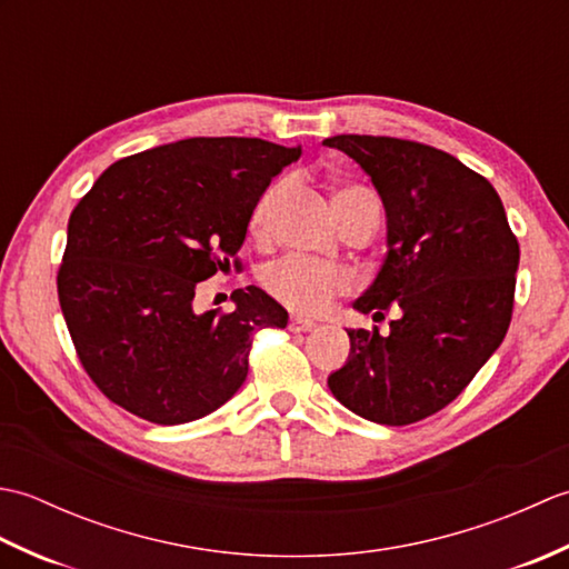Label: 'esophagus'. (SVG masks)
<instances>
[{
    "label": "esophagus",
    "instance_id": "34e87169",
    "mask_svg": "<svg viewBox=\"0 0 569 569\" xmlns=\"http://www.w3.org/2000/svg\"><path fill=\"white\" fill-rule=\"evenodd\" d=\"M312 328H316V322L308 320V318L291 316V320H288V330H291V332H310Z\"/></svg>",
    "mask_w": 569,
    "mask_h": 569
}]
</instances>
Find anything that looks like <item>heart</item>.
Segmentation results:
<instances>
[{"label": "heart", "mask_w": 569, "mask_h": 569, "mask_svg": "<svg viewBox=\"0 0 569 569\" xmlns=\"http://www.w3.org/2000/svg\"><path fill=\"white\" fill-rule=\"evenodd\" d=\"M283 192V183H276L259 198L257 208L251 212V232L263 237L269 232L271 222V210ZM377 200L373 192L361 186H345L335 192L337 212L345 208L347 202L352 200ZM263 286L269 288V293L281 300L296 312H303V316H320V312L332 306L337 296H345L355 288V276L352 271L342 269V266H328L318 263L303 257H288L278 261L263 271Z\"/></svg>", "instance_id": "obj_1"}]
</instances>
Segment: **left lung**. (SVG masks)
Here are the masks:
<instances>
[{
	"label": "left lung",
	"instance_id": "8db88e82",
	"mask_svg": "<svg viewBox=\"0 0 569 569\" xmlns=\"http://www.w3.org/2000/svg\"><path fill=\"white\" fill-rule=\"evenodd\" d=\"M322 143L365 168L386 210L389 251L355 308L398 312L389 335L347 330L328 386L361 418L410 426L452 403L503 342L521 249L499 192L455 156L393 137Z\"/></svg>",
	"mask_w": 569,
	"mask_h": 569
}]
</instances>
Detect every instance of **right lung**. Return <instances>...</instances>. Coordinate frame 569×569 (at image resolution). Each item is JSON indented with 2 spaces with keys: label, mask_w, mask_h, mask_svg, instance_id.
<instances>
[{
  "label": "right lung",
  "mask_w": 569,
  "mask_h": 569,
  "mask_svg": "<svg viewBox=\"0 0 569 569\" xmlns=\"http://www.w3.org/2000/svg\"><path fill=\"white\" fill-rule=\"evenodd\" d=\"M300 147L196 137L112 163L68 220L58 300L94 386L159 426H180L232 398L251 335L288 312L257 286L234 310L196 312L200 281L229 269L263 190ZM237 266V261H234Z\"/></svg>",
  "instance_id": "obj_1"
}]
</instances>
